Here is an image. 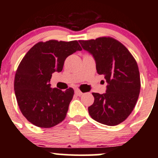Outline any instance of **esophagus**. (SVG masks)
I'll return each mask as SVG.
<instances>
[{
	"label": "esophagus",
	"instance_id": "esophagus-1",
	"mask_svg": "<svg viewBox=\"0 0 158 158\" xmlns=\"http://www.w3.org/2000/svg\"><path fill=\"white\" fill-rule=\"evenodd\" d=\"M75 94L77 96H81V94H82V92H81L79 89H77L75 90Z\"/></svg>",
	"mask_w": 158,
	"mask_h": 158
}]
</instances>
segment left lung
Returning a JSON list of instances; mask_svg holds the SVG:
<instances>
[{"instance_id": "obj_1", "label": "left lung", "mask_w": 158, "mask_h": 158, "mask_svg": "<svg viewBox=\"0 0 158 158\" xmlns=\"http://www.w3.org/2000/svg\"><path fill=\"white\" fill-rule=\"evenodd\" d=\"M81 47L93 55L99 75L108 82L106 93H93L94 102L88 107L92 119L107 126L126 120L135 108L140 90L137 63L128 50L111 37L80 40Z\"/></svg>"}]
</instances>
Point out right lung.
Returning <instances> with one entry per match:
<instances>
[{"instance_id":"add662e5","label":"right lung","mask_w":158,"mask_h":158,"mask_svg":"<svg viewBox=\"0 0 158 158\" xmlns=\"http://www.w3.org/2000/svg\"><path fill=\"white\" fill-rule=\"evenodd\" d=\"M81 48L77 41H40L27 52L15 73L14 90L21 113L40 128L64 120L74 90L50 88L52 73L61 72L66 58Z\"/></svg>"}]
</instances>
